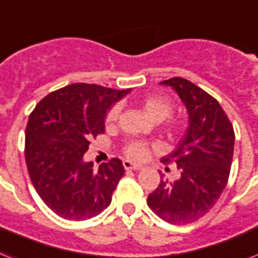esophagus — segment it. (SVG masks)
Instances as JSON below:
<instances>
[{
  "mask_svg": "<svg viewBox=\"0 0 258 258\" xmlns=\"http://www.w3.org/2000/svg\"><path fill=\"white\" fill-rule=\"evenodd\" d=\"M123 167H124L127 171H130V169H134V171H136V169H142V165L135 164V163L130 162V160H124V162H123Z\"/></svg>",
  "mask_w": 258,
  "mask_h": 258,
  "instance_id": "1",
  "label": "esophagus"
}]
</instances>
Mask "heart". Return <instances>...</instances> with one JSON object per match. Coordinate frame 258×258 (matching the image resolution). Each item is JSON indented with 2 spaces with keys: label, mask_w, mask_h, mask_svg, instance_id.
Returning a JSON list of instances; mask_svg holds the SVG:
<instances>
[{
  "label": "heart",
  "mask_w": 258,
  "mask_h": 258,
  "mask_svg": "<svg viewBox=\"0 0 258 258\" xmlns=\"http://www.w3.org/2000/svg\"><path fill=\"white\" fill-rule=\"evenodd\" d=\"M139 103L143 107V110L154 120L160 122V120H164L167 118V128L169 131L175 128L176 122L169 116L171 112H172L173 104L172 100L169 99L168 96L163 95V94H148V95L143 96L140 99ZM119 114H120V106L119 104H114L107 111V114H106V118H104L106 125L107 127H112L116 123V120H118ZM148 150H150V144L143 142V140H130V142L125 143L124 148H123V152H124L125 158L139 162V160H143L147 156Z\"/></svg>",
  "instance_id": "obj_1"
}]
</instances>
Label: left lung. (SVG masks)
I'll list each match as a JSON object with an SVG mask.
<instances>
[{"mask_svg":"<svg viewBox=\"0 0 258 258\" xmlns=\"http://www.w3.org/2000/svg\"><path fill=\"white\" fill-rule=\"evenodd\" d=\"M171 86L188 111V128L177 147L162 158L176 163L180 179H162L147 204L167 223L183 225L202 219L227 187L234 148L233 125L213 96L184 78L160 82Z\"/></svg>","mask_w":258,"mask_h":258,"instance_id":"obj_1","label":"left lung"}]
</instances>
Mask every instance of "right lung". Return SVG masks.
I'll use <instances>...</instances> for the list:
<instances>
[{"label": "right lung", "instance_id": "add662e5", "mask_svg": "<svg viewBox=\"0 0 258 258\" xmlns=\"http://www.w3.org/2000/svg\"><path fill=\"white\" fill-rule=\"evenodd\" d=\"M131 91L74 83L46 95L29 116L25 160L37 194L58 216L87 220L110 205L124 167L119 159L83 162L90 140L104 134L111 106Z\"/></svg>", "mask_w": 258, "mask_h": 258}]
</instances>
